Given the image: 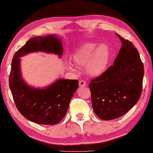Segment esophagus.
<instances>
[{
  "mask_svg": "<svg viewBox=\"0 0 153 153\" xmlns=\"http://www.w3.org/2000/svg\"><path fill=\"white\" fill-rule=\"evenodd\" d=\"M86 85V83L83 80H80L79 81V86L81 87H83V86H85Z\"/></svg>",
  "mask_w": 153,
  "mask_h": 153,
  "instance_id": "esophagus-1",
  "label": "esophagus"
}]
</instances>
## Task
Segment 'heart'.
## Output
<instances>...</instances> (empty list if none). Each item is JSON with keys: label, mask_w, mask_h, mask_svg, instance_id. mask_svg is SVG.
Instances as JSON below:
<instances>
[{"label": "heart", "mask_w": 153, "mask_h": 153, "mask_svg": "<svg viewBox=\"0 0 153 153\" xmlns=\"http://www.w3.org/2000/svg\"><path fill=\"white\" fill-rule=\"evenodd\" d=\"M111 51L105 44L88 42L79 48L71 56L77 67L86 66V72L91 76H98L105 72L109 63ZM71 70H74L68 65Z\"/></svg>", "instance_id": "heart-1"}]
</instances>
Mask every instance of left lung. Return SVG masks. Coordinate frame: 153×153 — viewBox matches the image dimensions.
Returning <instances> with one entry per match:
<instances>
[{
    "mask_svg": "<svg viewBox=\"0 0 153 153\" xmlns=\"http://www.w3.org/2000/svg\"><path fill=\"white\" fill-rule=\"evenodd\" d=\"M118 36L122 47L114 65L89 84L94 112L104 120L128 112L142 92L144 68L138 50L131 42Z\"/></svg>",
    "mask_w": 153,
    "mask_h": 153,
    "instance_id": "left-lung-1",
    "label": "left lung"
}]
</instances>
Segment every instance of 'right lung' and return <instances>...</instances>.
<instances>
[{"mask_svg":"<svg viewBox=\"0 0 153 153\" xmlns=\"http://www.w3.org/2000/svg\"><path fill=\"white\" fill-rule=\"evenodd\" d=\"M37 51L53 53L61 58L63 53L61 39L49 35L34 37L27 41L14 55L9 76L10 88L16 108L26 119L37 124L56 125L65 116L79 81L60 79L42 88L27 84L21 72L19 58Z\"/></svg>","mask_w":153,"mask_h":153,"instance_id":"obj_1","label":"right lung"}]
</instances>
